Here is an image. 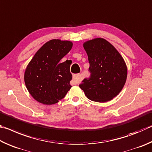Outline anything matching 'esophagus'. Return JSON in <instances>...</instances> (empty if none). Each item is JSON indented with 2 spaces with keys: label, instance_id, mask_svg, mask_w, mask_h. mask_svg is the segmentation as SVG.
<instances>
[{
  "label": "esophagus",
  "instance_id": "obj_1",
  "mask_svg": "<svg viewBox=\"0 0 152 152\" xmlns=\"http://www.w3.org/2000/svg\"><path fill=\"white\" fill-rule=\"evenodd\" d=\"M73 80L75 83H79L82 80L81 74H75L73 76Z\"/></svg>",
  "mask_w": 152,
  "mask_h": 152
}]
</instances>
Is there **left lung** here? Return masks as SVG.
<instances>
[{
    "instance_id": "8db88e82",
    "label": "left lung",
    "mask_w": 152,
    "mask_h": 152,
    "mask_svg": "<svg viewBox=\"0 0 152 152\" xmlns=\"http://www.w3.org/2000/svg\"><path fill=\"white\" fill-rule=\"evenodd\" d=\"M88 56L91 77L79 86L89 99L105 103L116 97L126 82L127 68L114 46L103 38L83 42Z\"/></svg>"
}]
</instances>
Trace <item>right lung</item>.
Here are the masks:
<instances>
[{"label": "right lung", "mask_w": 152, "mask_h": 152, "mask_svg": "<svg viewBox=\"0 0 152 152\" xmlns=\"http://www.w3.org/2000/svg\"><path fill=\"white\" fill-rule=\"evenodd\" d=\"M73 42L52 39L37 50L26 66L24 80L29 94L44 105H53L71 88V61L61 60L70 51Z\"/></svg>", "instance_id": "right-lung-1"}]
</instances>
